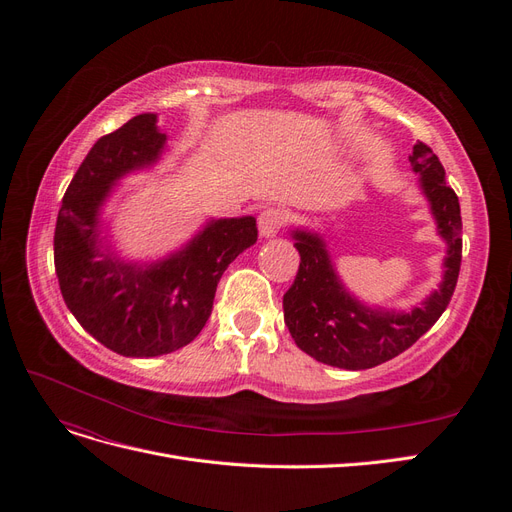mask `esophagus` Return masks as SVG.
Masks as SVG:
<instances>
[{
	"instance_id": "obj_1",
	"label": "esophagus",
	"mask_w": 512,
	"mask_h": 512,
	"mask_svg": "<svg viewBox=\"0 0 512 512\" xmlns=\"http://www.w3.org/2000/svg\"><path fill=\"white\" fill-rule=\"evenodd\" d=\"M286 220V215L282 209H265L258 215V230H260V237L271 239L277 235V230L282 228Z\"/></svg>"
}]
</instances>
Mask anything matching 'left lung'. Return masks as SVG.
<instances>
[{"instance_id": "8db88e82", "label": "left lung", "mask_w": 512, "mask_h": 512, "mask_svg": "<svg viewBox=\"0 0 512 512\" xmlns=\"http://www.w3.org/2000/svg\"><path fill=\"white\" fill-rule=\"evenodd\" d=\"M410 164L436 232L446 243L442 282L410 312L369 305L354 297L337 275L320 232L309 228L290 232L301 265L284 294V322L294 344L324 365L359 371L391 361L436 324L453 297L461 265L459 198L446 185L444 166L425 143L414 145Z\"/></svg>"}]
</instances>
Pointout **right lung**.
I'll return each mask as SVG.
<instances>
[{
	"label": "right lung",
	"instance_id": "obj_1",
	"mask_svg": "<svg viewBox=\"0 0 512 512\" xmlns=\"http://www.w3.org/2000/svg\"><path fill=\"white\" fill-rule=\"evenodd\" d=\"M168 145L156 113L98 138L61 200L55 273L72 316L121 356L149 359L188 346L211 316L220 277L258 239L252 215L207 220L179 250L138 262L108 237L102 211L128 175L156 166Z\"/></svg>",
	"mask_w": 512,
	"mask_h": 512
}]
</instances>
